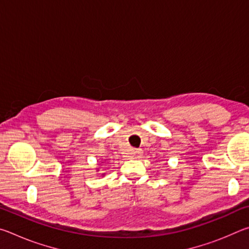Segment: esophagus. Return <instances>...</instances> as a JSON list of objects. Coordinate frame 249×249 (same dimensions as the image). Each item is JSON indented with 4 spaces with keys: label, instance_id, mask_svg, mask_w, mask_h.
<instances>
[{
    "label": "esophagus",
    "instance_id": "34e87169",
    "mask_svg": "<svg viewBox=\"0 0 249 249\" xmlns=\"http://www.w3.org/2000/svg\"><path fill=\"white\" fill-rule=\"evenodd\" d=\"M141 155H142L141 149H134V150L132 151V156H133V157H140Z\"/></svg>",
    "mask_w": 249,
    "mask_h": 249
}]
</instances>
